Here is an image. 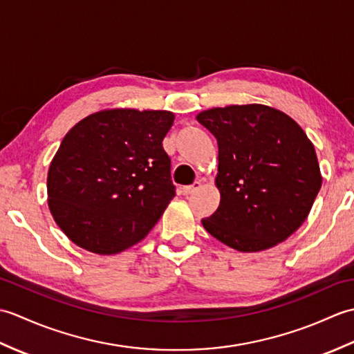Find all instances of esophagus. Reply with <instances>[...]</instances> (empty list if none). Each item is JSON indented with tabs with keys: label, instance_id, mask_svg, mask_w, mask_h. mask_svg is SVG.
I'll use <instances>...</instances> for the list:
<instances>
[{
	"label": "esophagus",
	"instance_id": "obj_1",
	"mask_svg": "<svg viewBox=\"0 0 354 354\" xmlns=\"http://www.w3.org/2000/svg\"><path fill=\"white\" fill-rule=\"evenodd\" d=\"M201 187H202V184L199 181H196V183L192 184V185H185V187H183V194H185V196H189V194L196 193L201 189Z\"/></svg>",
	"mask_w": 354,
	"mask_h": 354
}]
</instances>
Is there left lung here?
Instances as JSON below:
<instances>
[{
  "instance_id": "1",
  "label": "left lung",
  "mask_w": 354,
  "mask_h": 354,
  "mask_svg": "<svg viewBox=\"0 0 354 354\" xmlns=\"http://www.w3.org/2000/svg\"><path fill=\"white\" fill-rule=\"evenodd\" d=\"M196 120L217 140L221 204L204 228L240 252L284 242L309 216L321 189L317 152L295 120L266 104L202 111Z\"/></svg>"
}]
</instances>
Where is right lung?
<instances>
[{
    "label": "right lung",
    "mask_w": 354,
    "mask_h": 354,
    "mask_svg": "<svg viewBox=\"0 0 354 354\" xmlns=\"http://www.w3.org/2000/svg\"><path fill=\"white\" fill-rule=\"evenodd\" d=\"M170 111L104 109L73 126L47 176L48 208L84 250L118 254L137 245L175 196L162 140Z\"/></svg>",
    "instance_id": "add662e5"
}]
</instances>
